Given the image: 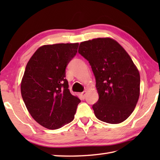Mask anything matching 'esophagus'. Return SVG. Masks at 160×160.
Segmentation results:
<instances>
[{
    "label": "esophagus",
    "mask_w": 160,
    "mask_h": 160,
    "mask_svg": "<svg viewBox=\"0 0 160 160\" xmlns=\"http://www.w3.org/2000/svg\"><path fill=\"white\" fill-rule=\"evenodd\" d=\"M85 95H86V90H85V91H83L82 93H81V96H82V97L83 99H85Z\"/></svg>",
    "instance_id": "obj_1"
}]
</instances>
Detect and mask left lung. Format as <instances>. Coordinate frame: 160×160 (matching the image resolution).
Segmentation results:
<instances>
[{
	"mask_svg": "<svg viewBox=\"0 0 160 160\" xmlns=\"http://www.w3.org/2000/svg\"><path fill=\"white\" fill-rule=\"evenodd\" d=\"M78 53L89 61L95 78L99 99L92 109L96 117L108 123L123 122L140 96V73L131 58L111 38L81 42Z\"/></svg>",
	"mask_w": 160,
	"mask_h": 160,
	"instance_id": "obj_1",
	"label": "left lung"
}]
</instances>
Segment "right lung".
<instances>
[{
	"label": "right lung",
	"instance_id": "add662e5",
	"mask_svg": "<svg viewBox=\"0 0 160 160\" xmlns=\"http://www.w3.org/2000/svg\"><path fill=\"white\" fill-rule=\"evenodd\" d=\"M79 44L44 45L27 64L21 94L35 121L48 129H58L73 120L80 100L70 92L66 68Z\"/></svg>",
	"mask_w": 160,
	"mask_h": 160
}]
</instances>
